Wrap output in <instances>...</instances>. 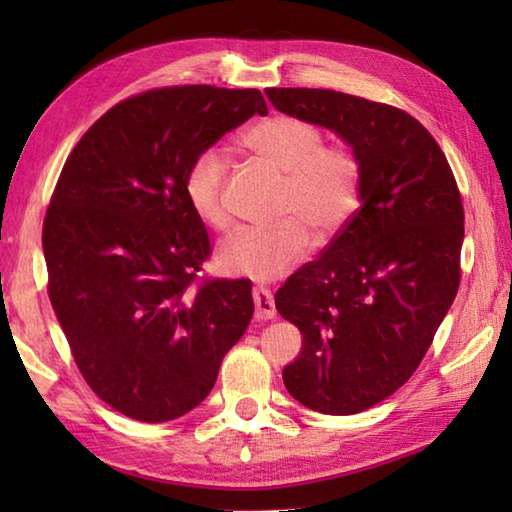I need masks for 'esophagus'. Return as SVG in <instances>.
I'll use <instances>...</instances> for the list:
<instances>
[{
  "label": "esophagus",
  "instance_id": "1",
  "mask_svg": "<svg viewBox=\"0 0 512 512\" xmlns=\"http://www.w3.org/2000/svg\"><path fill=\"white\" fill-rule=\"evenodd\" d=\"M253 302H255V318L257 320H271L275 316L273 296L264 287L253 289Z\"/></svg>",
  "mask_w": 512,
  "mask_h": 512
}]
</instances>
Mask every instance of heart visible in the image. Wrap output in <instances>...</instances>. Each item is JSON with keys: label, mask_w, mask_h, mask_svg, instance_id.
I'll return each mask as SVG.
<instances>
[{"label": "heart", "mask_w": 512, "mask_h": 512, "mask_svg": "<svg viewBox=\"0 0 512 512\" xmlns=\"http://www.w3.org/2000/svg\"><path fill=\"white\" fill-rule=\"evenodd\" d=\"M244 146L287 178L273 228H248L232 235L216 253L221 271L273 282L309 255L311 232L323 241L345 228L359 205L361 167L343 146H325L314 121L273 115L257 121ZM228 162L219 149L196 155L185 173V196L196 219L214 232L230 228L225 205Z\"/></svg>", "instance_id": "heart-1"}]
</instances>
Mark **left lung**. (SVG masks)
Listing matches in <instances>:
<instances>
[{
  "instance_id": "obj_1",
  "label": "left lung",
  "mask_w": 512,
  "mask_h": 512,
  "mask_svg": "<svg viewBox=\"0 0 512 512\" xmlns=\"http://www.w3.org/2000/svg\"><path fill=\"white\" fill-rule=\"evenodd\" d=\"M284 115L329 128L361 167V207L323 255L275 293L298 325L282 372L307 409L352 415L386 400L420 366L461 284L463 203L445 153L418 119L334 90L268 88Z\"/></svg>"
}]
</instances>
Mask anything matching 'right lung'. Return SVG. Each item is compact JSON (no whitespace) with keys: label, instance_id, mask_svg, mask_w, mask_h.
<instances>
[{"label":"right lung","instance_id":"right-lung-1","mask_svg":"<svg viewBox=\"0 0 512 512\" xmlns=\"http://www.w3.org/2000/svg\"><path fill=\"white\" fill-rule=\"evenodd\" d=\"M255 112L259 90H149L94 121L60 171L42 225L49 300L83 379L128 418L201 404L253 318L250 280H198L212 248L183 183Z\"/></svg>","mask_w":512,"mask_h":512}]
</instances>
